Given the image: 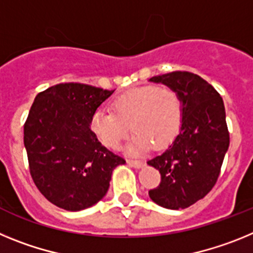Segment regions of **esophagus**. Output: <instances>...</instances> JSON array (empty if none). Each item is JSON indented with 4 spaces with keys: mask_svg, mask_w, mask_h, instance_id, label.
Instances as JSON below:
<instances>
[{
    "mask_svg": "<svg viewBox=\"0 0 253 253\" xmlns=\"http://www.w3.org/2000/svg\"><path fill=\"white\" fill-rule=\"evenodd\" d=\"M126 162H128L129 166L135 167V169H140V167L144 166V163H143L142 161H133V160H128V161H126Z\"/></svg>",
    "mask_w": 253,
    "mask_h": 253,
    "instance_id": "1",
    "label": "esophagus"
}]
</instances>
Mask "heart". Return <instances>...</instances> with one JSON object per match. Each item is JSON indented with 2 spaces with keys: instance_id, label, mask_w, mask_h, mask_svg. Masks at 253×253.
Listing matches in <instances>:
<instances>
[{
  "instance_id": "obj_1",
  "label": "heart",
  "mask_w": 253,
  "mask_h": 253,
  "mask_svg": "<svg viewBox=\"0 0 253 253\" xmlns=\"http://www.w3.org/2000/svg\"><path fill=\"white\" fill-rule=\"evenodd\" d=\"M113 111L97 109L90 128L109 148H118L130 129L135 133L126 144V152L139 154L149 147L161 148L172 140L180 128L182 106L177 93L169 87L144 86L115 96Z\"/></svg>"
}]
</instances>
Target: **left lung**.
Here are the masks:
<instances>
[{
  "label": "left lung",
  "instance_id": "obj_1",
  "mask_svg": "<svg viewBox=\"0 0 253 253\" xmlns=\"http://www.w3.org/2000/svg\"><path fill=\"white\" fill-rule=\"evenodd\" d=\"M149 82L175 91L182 106L173 142L147 162L161 173L160 186L149 190V198L166 209H185L204 198L218 180L229 147L224 104L211 84L191 72L154 76Z\"/></svg>",
  "mask_w": 253,
  "mask_h": 253
}]
</instances>
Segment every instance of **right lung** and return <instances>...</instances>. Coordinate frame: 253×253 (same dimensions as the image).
Here are the masks:
<instances>
[{
  "label": "right lung",
  "instance_id": "obj_1",
  "mask_svg": "<svg viewBox=\"0 0 253 253\" xmlns=\"http://www.w3.org/2000/svg\"><path fill=\"white\" fill-rule=\"evenodd\" d=\"M114 93L84 84H59L38 93L24 125L31 177L58 208L78 211L106 195L122 157L90 129L97 107Z\"/></svg>",
  "mask_w": 253,
  "mask_h": 253
}]
</instances>
